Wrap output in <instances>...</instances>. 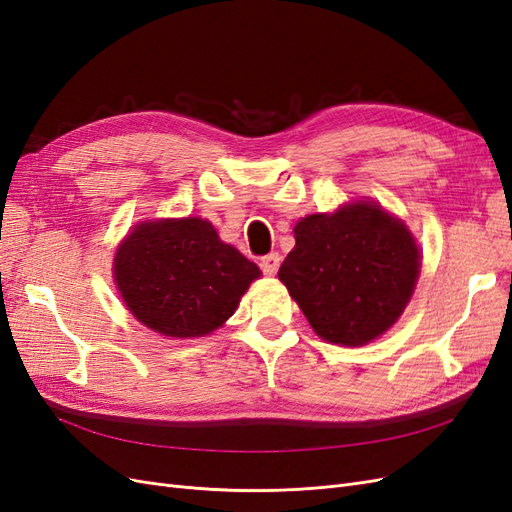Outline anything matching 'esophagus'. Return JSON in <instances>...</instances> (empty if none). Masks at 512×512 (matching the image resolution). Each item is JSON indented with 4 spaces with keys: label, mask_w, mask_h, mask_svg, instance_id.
Segmentation results:
<instances>
[{
    "label": "esophagus",
    "mask_w": 512,
    "mask_h": 512,
    "mask_svg": "<svg viewBox=\"0 0 512 512\" xmlns=\"http://www.w3.org/2000/svg\"><path fill=\"white\" fill-rule=\"evenodd\" d=\"M280 262H282L280 254L262 256V258H260V269H262V273H265V275H275L277 269H280Z\"/></svg>",
    "instance_id": "obj_1"
}]
</instances>
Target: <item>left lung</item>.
Returning a JSON list of instances; mask_svg holds the SVG:
<instances>
[{
    "label": "left lung",
    "mask_w": 512,
    "mask_h": 512,
    "mask_svg": "<svg viewBox=\"0 0 512 512\" xmlns=\"http://www.w3.org/2000/svg\"><path fill=\"white\" fill-rule=\"evenodd\" d=\"M294 241L277 277L324 342L365 346L393 327L421 273L404 222L356 200L301 218Z\"/></svg>",
    "instance_id": "1"
}]
</instances>
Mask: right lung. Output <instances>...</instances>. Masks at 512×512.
Instances as JSON below:
<instances>
[{
  "instance_id": "obj_1",
  "label": "right lung",
  "mask_w": 512,
  "mask_h": 512,
  "mask_svg": "<svg viewBox=\"0 0 512 512\" xmlns=\"http://www.w3.org/2000/svg\"><path fill=\"white\" fill-rule=\"evenodd\" d=\"M113 275L138 322L181 339L220 329L260 269L211 222L179 218L136 224L117 247Z\"/></svg>"
}]
</instances>
